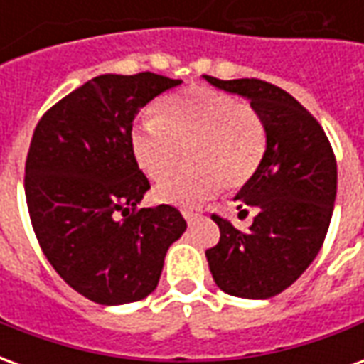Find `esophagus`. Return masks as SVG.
Instances as JSON below:
<instances>
[{
  "instance_id": "34e87169",
  "label": "esophagus",
  "mask_w": 364,
  "mask_h": 364,
  "mask_svg": "<svg viewBox=\"0 0 364 364\" xmlns=\"http://www.w3.org/2000/svg\"><path fill=\"white\" fill-rule=\"evenodd\" d=\"M198 216H200V214H197V213H191V210H183V218H185V220H187V224H193V222L197 220Z\"/></svg>"
}]
</instances>
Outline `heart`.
<instances>
[{"label":"heart","mask_w":364,"mask_h":364,"mask_svg":"<svg viewBox=\"0 0 364 364\" xmlns=\"http://www.w3.org/2000/svg\"><path fill=\"white\" fill-rule=\"evenodd\" d=\"M136 164L161 181L187 158L185 167L156 189L159 203L195 206L220 187L237 191L259 169L267 128L252 105L210 87H191L161 99L156 119H142L130 134Z\"/></svg>","instance_id":"b5f03b06"}]
</instances>
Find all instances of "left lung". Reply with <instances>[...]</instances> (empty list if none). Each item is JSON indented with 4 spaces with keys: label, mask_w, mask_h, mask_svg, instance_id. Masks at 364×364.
I'll use <instances>...</instances> for the list:
<instances>
[{
    "label": "left lung",
    "mask_w": 364,
    "mask_h": 364,
    "mask_svg": "<svg viewBox=\"0 0 364 364\" xmlns=\"http://www.w3.org/2000/svg\"><path fill=\"white\" fill-rule=\"evenodd\" d=\"M205 80L247 97L267 128L263 161L236 197L240 208L253 206L257 214L245 232L213 214L220 240L206 250L208 267L226 294L277 296L304 273L326 240L337 193L336 156L320 122L281 87L255 77Z\"/></svg>",
    "instance_id": "obj_1"
}]
</instances>
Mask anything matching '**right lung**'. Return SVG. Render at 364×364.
I'll return each instance as SVG.
<instances>
[{
    "label": "right lung",
    "instance_id": "obj_1",
    "mask_svg": "<svg viewBox=\"0 0 364 364\" xmlns=\"http://www.w3.org/2000/svg\"><path fill=\"white\" fill-rule=\"evenodd\" d=\"M179 83L151 72L97 75L36 124L25 161L31 224L56 273L91 302L154 292L167 247L187 228L175 206L138 208L150 181L130 148L140 109Z\"/></svg>",
    "mask_w": 364,
    "mask_h": 364
}]
</instances>
